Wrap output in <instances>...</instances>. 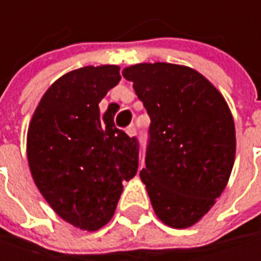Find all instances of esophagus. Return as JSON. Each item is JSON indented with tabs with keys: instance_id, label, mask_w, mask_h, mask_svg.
Listing matches in <instances>:
<instances>
[{
	"instance_id": "obj_1",
	"label": "esophagus",
	"mask_w": 261,
	"mask_h": 261,
	"mask_svg": "<svg viewBox=\"0 0 261 261\" xmlns=\"http://www.w3.org/2000/svg\"><path fill=\"white\" fill-rule=\"evenodd\" d=\"M126 134H127L129 137H135V135H137V129H135V126H134V124H130V126L126 129Z\"/></svg>"
}]
</instances>
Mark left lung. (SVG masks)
<instances>
[{
    "label": "left lung",
    "mask_w": 261,
    "mask_h": 261,
    "mask_svg": "<svg viewBox=\"0 0 261 261\" xmlns=\"http://www.w3.org/2000/svg\"><path fill=\"white\" fill-rule=\"evenodd\" d=\"M149 117L146 185L156 217L185 229L224 191L236 160V126L223 95L197 70L141 63L123 70Z\"/></svg>",
    "instance_id": "8db88e82"
}]
</instances>
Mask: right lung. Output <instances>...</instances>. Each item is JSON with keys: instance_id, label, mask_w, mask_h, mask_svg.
<instances>
[{"instance_id": "right-lung-1", "label": "right lung", "mask_w": 261, "mask_h": 261, "mask_svg": "<svg viewBox=\"0 0 261 261\" xmlns=\"http://www.w3.org/2000/svg\"><path fill=\"white\" fill-rule=\"evenodd\" d=\"M114 64L86 66L58 78L43 95L27 130L32 178L50 207L83 231H98L115 214L123 181L138 169V141L105 115L100 101L120 83Z\"/></svg>"}]
</instances>
